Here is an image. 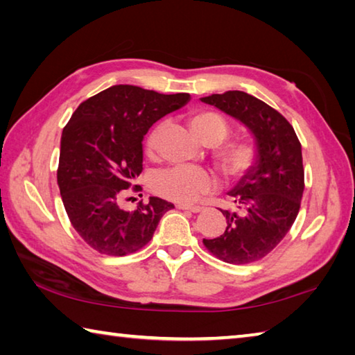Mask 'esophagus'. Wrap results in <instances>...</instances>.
Returning a JSON list of instances; mask_svg holds the SVG:
<instances>
[{
	"label": "esophagus",
	"mask_w": 355,
	"mask_h": 355,
	"mask_svg": "<svg viewBox=\"0 0 355 355\" xmlns=\"http://www.w3.org/2000/svg\"><path fill=\"white\" fill-rule=\"evenodd\" d=\"M177 209H183V210H191V212H201L202 207L200 206H189V205H177Z\"/></svg>",
	"instance_id": "obj_1"
}]
</instances>
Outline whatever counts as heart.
<instances>
[{"label":"heart","instance_id":"b5f03b06","mask_svg":"<svg viewBox=\"0 0 355 355\" xmlns=\"http://www.w3.org/2000/svg\"><path fill=\"white\" fill-rule=\"evenodd\" d=\"M193 134L205 145H216L229 134V125L214 111L193 112L189 119ZM160 126L149 134L146 149L149 154L154 153L157 134ZM256 150L247 141H232L223 146L218 153V162L227 177L236 178L245 173L254 162ZM216 178L212 171L195 164H178L157 172L153 178V189L160 197L189 205L205 197L206 193L215 191Z\"/></svg>","mask_w":355,"mask_h":355}]
</instances>
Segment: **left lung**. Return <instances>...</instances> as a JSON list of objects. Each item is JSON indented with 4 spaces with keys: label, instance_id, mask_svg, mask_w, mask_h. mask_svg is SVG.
<instances>
[{
    "label": "left lung",
    "instance_id": "8db88e82",
    "mask_svg": "<svg viewBox=\"0 0 355 355\" xmlns=\"http://www.w3.org/2000/svg\"><path fill=\"white\" fill-rule=\"evenodd\" d=\"M201 102L243 123L254 140L256 157L227 195L235 206L221 210L223 235L202 239L218 258L248 263L268 254L296 220L304 193L302 146L286 119L244 92L201 97Z\"/></svg>",
    "mask_w": 355,
    "mask_h": 355
}]
</instances>
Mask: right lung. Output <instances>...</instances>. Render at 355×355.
I'll use <instances>...</instances> for the list:
<instances>
[{
	"label": "right lung",
	"instance_id": "obj_1",
	"mask_svg": "<svg viewBox=\"0 0 355 355\" xmlns=\"http://www.w3.org/2000/svg\"><path fill=\"white\" fill-rule=\"evenodd\" d=\"M189 101L187 93L112 85L73 112L61 137L58 184L73 227L94 250L112 256L137 252L173 207L149 197L130 212L120 200L143 171L141 141L149 128Z\"/></svg>",
	"mask_w": 355,
	"mask_h": 355
}]
</instances>
